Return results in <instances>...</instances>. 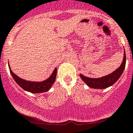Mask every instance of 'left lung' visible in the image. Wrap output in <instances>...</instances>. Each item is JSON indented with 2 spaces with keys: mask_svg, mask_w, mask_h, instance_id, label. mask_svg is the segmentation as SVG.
<instances>
[{
  "mask_svg": "<svg viewBox=\"0 0 133 133\" xmlns=\"http://www.w3.org/2000/svg\"><path fill=\"white\" fill-rule=\"evenodd\" d=\"M126 63V56L125 52L124 50V54H123V58L122 64L120 65L119 68H117L116 70L112 72L110 74L105 76L103 77H99V78H90V77H86L81 74H80L79 76L81 77V79L90 88L96 89H103L108 88L112 86L113 84L115 83L118 79L120 77L123 73V70L125 67Z\"/></svg>",
  "mask_w": 133,
  "mask_h": 133,
  "instance_id": "obj_1",
  "label": "left lung"
}]
</instances>
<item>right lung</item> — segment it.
<instances>
[{"instance_id":"add662e5","label":"right lung","mask_w":133,"mask_h":133,"mask_svg":"<svg viewBox=\"0 0 133 133\" xmlns=\"http://www.w3.org/2000/svg\"><path fill=\"white\" fill-rule=\"evenodd\" d=\"M8 66L9 68H10V73H11V76H12L13 78L14 79L15 82L22 89H24L26 91L30 92L37 94V93L45 92L48 91L56 81V75H57V68H55L54 70L53 71L51 76L48 79H46L44 81L39 82V81H26V80L20 78L19 76H17L13 72L9 64Z\"/></svg>"}]
</instances>
